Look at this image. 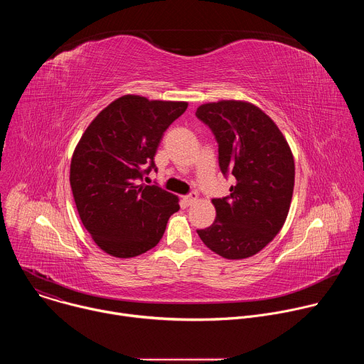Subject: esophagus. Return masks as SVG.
<instances>
[{
    "label": "esophagus",
    "mask_w": 364,
    "mask_h": 364,
    "mask_svg": "<svg viewBox=\"0 0 364 364\" xmlns=\"http://www.w3.org/2000/svg\"><path fill=\"white\" fill-rule=\"evenodd\" d=\"M196 200H197V194H196V193H190V194H187V196L183 197V201H184L186 205H191Z\"/></svg>",
    "instance_id": "1"
}]
</instances>
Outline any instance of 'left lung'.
<instances>
[{"label": "left lung", "instance_id": "left-lung-1", "mask_svg": "<svg viewBox=\"0 0 364 364\" xmlns=\"http://www.w3.org/2000/svg\"><path fill=\"white\" fill-rule=\"evenodd\" d=\"M196 117L218 141L222 174L236 181L229 196L212 200L216 220L197 233L226 259L253 256L279 233L289 212L295 178L289 145L275 122L247 102L204 103Z\"/></svg>", "mask_w": 364, "mask_h": 364}]
</instances>
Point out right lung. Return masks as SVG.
<instances>
[{
    "mask_svg": "<svg viewBox=\"0 0 364 364\" xmlns=\"http://www.w3.org/2000/svg\"><path fill=\"white\" fill-rule=\"evenodd\" d=\"M187 102L125 95L86 128L72 157L70 186L85 229L115 257H132L157 246L178 198L142 183L157 171L154 157L166 129Z\"/></svg>",
    "mask_w": 364,
    "mask_h": 364,
    "instance_id": "obj_1",
    "label": "right lung"
}]
</instances>
